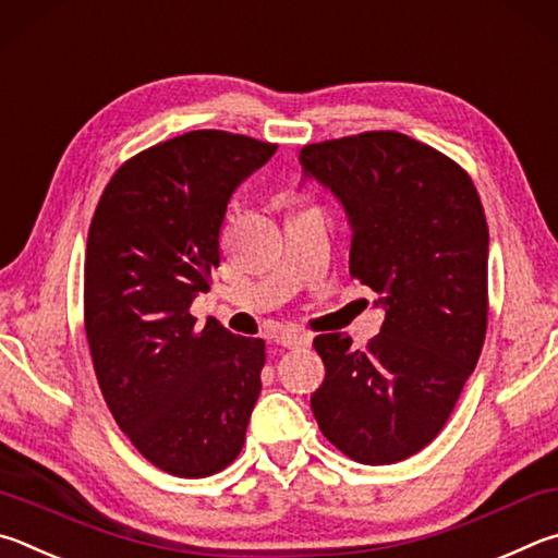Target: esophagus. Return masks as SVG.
Returning <instances> with one entry per match:
<instances>
[{
  "mask_svg": "<svg viewBox=\"0 0 558 558\" xmlns=\"http://www.w3.org/2000/svg\"><path fill=\"white\" fill-rule=\"evenodd\" d=\"M311 333H304V330H281V333L274 336V343L284 345V348H301L311 343Z\"/></svg>",
  "mask_w": 558,
  "mask_h": 558,
  "instance_id": "1",
  "label": "esophagus"
}]
</instances>
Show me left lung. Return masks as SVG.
Returning <instances> with one entry per match:
<instances>
[{
  "label": "left lung",
  "instance_id": "obj_1",
  "mask_svg": "<svg viewBox=\"0 0 558 558\" xmlns=\"http://www.w3.org/2000/svg\"><path fill=\"white\" fill-rule=\"evenodd\" d=\"M304 175L330 189L353 230L350 274L377 291L379 333L355 350L320 333L326 379L311 409L338 451L389 465L451 416L487 330V222L475 185L434 146L399 132L306 144Z\"/></svg>",
  "mask_w": 558,
  "mask_h": 558
}]
</instances>
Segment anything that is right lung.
Instances as JSON below:
<instances>
[{
  "label": "right lung",
  "instance_id": "1",
  "mask_svg": "<svg viewBox=\"0 0 558 558\" xmlns=\"http://www.w3.org/2000/svg\"><path fill=\"white\" fill-rule=\"evenodd\" d=\"M277 144L195 130L124 161L97 203L85 252V333L117 426L146 461L179 477L240 456L262 389L264 340L191 304L220 264L228 203Z\"/></svg>",
  "mask_w": 558,
  "mask_h": 558
}]
</instances>
